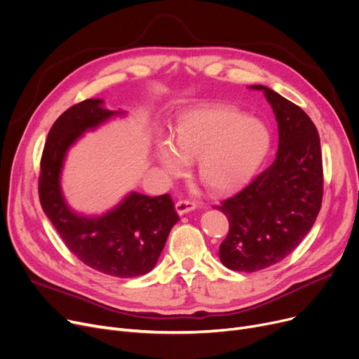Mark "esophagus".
Masks as SVG:
<instances>
[{
  "label": "esophagus",
  "mask_w": 359,
  "mask_h": 359,
  "mask_svg": "<svg viewBox=\"0 0 359 359\" xmlns=\"http://www.w3.org/2000/svg\"><path fill=\"white\" fill-rule=\"evenodd\" d=\"M196 202L195 201H189V199H180L176 202V211L179 215H184L186 212L196 210Z\"/></svg>",
  "instance_id": "34e87169"
}]
</instances>
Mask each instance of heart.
<instances>
[{"mask_svg":"<svg viewBox=\"0 0 359 359\" xmlns=\"http://www.w3.org/2000/svg\"><path fill=\"white\" fill-rule=\"evenodd\" d=\"M271 145L268 128L234 107L192 110L180 119L175 142L160 141L157 160L170 175L183 173L187 158H198V172L212 191L229 192L248 182Z\"/></svg>","mask_w":359,"mask_h":359,"instance_id":"1","label":"heart"}]
</instances>
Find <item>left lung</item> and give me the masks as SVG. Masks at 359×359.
Returning <instances> with one entry per match:
<instances>
[{
    "mask_svg": "<svg viewBox=\"0 0 359 359\" xmlns=\"http://www.w3.org/2000/svg\"><path fill=\"white\" fill-rule=\"evenodd\" d=\"M278 122L273 163L244 189L215 208L230 230L219 244L224 266L237 272L266 269L291 255L322 208L323 161L317 128L307 113L265 86Z\"/></svg>",
    "mask_w": 359,
    "mask_h": 359,
    "instance_id": "left-lung-1",
    "label": "left lung"
}]
</instances>
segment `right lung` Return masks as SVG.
Instances as JSON below:
<instances>
[{
  "instance_id": "add662e5",
  "label": "right lung",
  "mask_w": 359,
  "mask_h": 359,
  "mask_svg": "<svg viewBox=\"0 0 359 359\" xmlns=\"http://www.w3.org/2000/svg\"><path fill=\"white\" fill-rule=\"evenodd\" d=\"M100 99L67 109L52 125L41 158L39 199L68 250L84 265L116 278H134L156 266L170 230L179 221L168 194L151 198L132 192L102 217H83L65 203L60 176L68 148L83 132L118 115Z\"/></svg>"
}]
</instances>
